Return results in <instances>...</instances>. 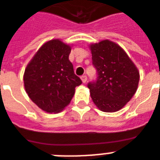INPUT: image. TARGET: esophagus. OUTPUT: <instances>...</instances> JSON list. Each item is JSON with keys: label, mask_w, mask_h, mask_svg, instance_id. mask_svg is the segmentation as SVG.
<instances>
[{"label": "esophagus", "mask_w": 160, "mask_h": 160, "mask_svg": "<svg viewBox=\"0 0 160 160\" xmlns=\"http://www.w3.org/2000/svg\"><path fill=\"white\" fill-rule=\"evenodd\" d=\"M81 79H82V82L83 83H85L87 81V77L86 76V75H83V76H82L81 77Z\"/></svg>", "instance_id": "1"}]
</instances>
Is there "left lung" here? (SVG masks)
Segmentation results:
<instances>
[{
  "mask_svg": "<svg viewBox=\"0 0 160 160\" xmlns=\"http://www.w3.org/2000/svg\"><path fill=\"white\" fill-rule=\"evenodd\" d=\"M92 63L98 73L96 82L88 83L94 103L102 112L121 110L138 87L139 71L122 48L108 39L89 45Z\"/></svg>",
  "mask_w": 160,
  "mask_h": 160,
  "instance_id": "obj_1",
  "label": "left lung"
}]
</instances>
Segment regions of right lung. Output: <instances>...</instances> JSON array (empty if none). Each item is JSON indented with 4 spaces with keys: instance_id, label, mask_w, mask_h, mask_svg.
<instances>
[{
    "instance_id": "obj_1",
    "label": "right lung",
    "mask_w": 160,
    "mask_h": 160,
    "mask_svg": "<svg viewBox=\"0 0 160 160\" xmlns=\"http://www.w3.org/2000/svg\"><path fill=\"white\" fill-rule=\"evenodd\" d=\"M71 45L60 39L43 43L27 64L23 75L26 92L43 111L58 113L70 103L81 79L69 60Z\"/></svg>"
}]
</instances>
